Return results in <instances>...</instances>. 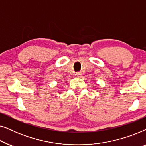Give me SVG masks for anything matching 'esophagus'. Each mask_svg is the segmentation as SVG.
Instances as JSON below:
<instances>
[{"mask_svg": "<svg viewBox=\"0 0 146 146\" xmlns=\"http://www.w3.org/2000/svg\"><path fill=\"white\" fill-rule=\"evenodd\" d=\"M81 75H82L81 72H78L75 74V76L76 77H80Z\"/></svg>", "mask_w": 146, "mask_h": 146, "instance_id": "34e87169", "label": "esophagus"}]
</instances>
